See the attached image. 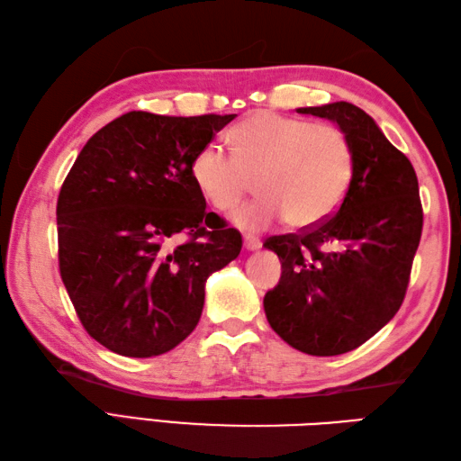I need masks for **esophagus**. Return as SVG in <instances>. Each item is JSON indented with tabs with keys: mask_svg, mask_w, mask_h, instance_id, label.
I'll use <instances>...</instances> for the list:
<instances>
[{
	"mask_svg": "<svg viewBox=\"0 0 461 461\" xmlns=\"http://www.w3.org/2000/svg\"><path fill=\"white\" fill-rule=\"evenodd\" d=\"M243 248H246L248 251L259 249L261 248V240L256 238V236H251V233H246V236H243Z\"/></svg>",
	"mask_w": 461,
	"mask_h": 461,
	"instance_id": "esophagus-1",
	"label": "esophagus"
}]
</instances>
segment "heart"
<instances>
[{
	"label": "heart",
	"mask_w": 461,
	"mask_h": 461,
	"mask_svg": "<svg viewBox=\"0 0 461 461\" xmlns=\"http://www.w3.org/2000/svg\"><path fill=\"white\" fill-rule=\"evenodd\" d=\"M233 154L210 142L195 152L192 180L215 210L231 212L258 178L261 198L238 213L243 228L285 218L295 230L325 221L345 198L352 146L339 126L261 111L230 131Z\"/></svg>",
	"instance_id": "1"
}]
</instances>
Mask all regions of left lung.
<instances>
[{"instance_id":"8db88e82","label":"left lung","mask_w":461,"mask_h":461,"mask_svg":"<svg viewBox=\"0 0 461 461\" xmlns=\"http://www.w3.org/2000/svg\"><path fill=\"white\" fill-rule=\"evenodd\" d=\"M297 113L339 124L352 146V176L335 215L263 243L283 269L263 307L287 345L335 357L375 337L402 305L422 202L414 166L358 106L340 101Z\"/></svg>"}]
</instances>
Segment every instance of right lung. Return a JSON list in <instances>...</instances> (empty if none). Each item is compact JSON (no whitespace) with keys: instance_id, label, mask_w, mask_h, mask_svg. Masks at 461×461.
I'll return each instance as SVG.
<instances>
[{"instance_id":"add662e5","label":"right lung","mask_w":461,"mask_h":461,"mask_svg":"<svg viewBox=\"0 0 461 461\" xmlns=\"http://www.w3.org/2000/svg\"><path fill=\"white\" fill-rule=\"evenodd\" d=\"M236 114L126 113L93 134L57 200L59 271L103 347L149 358L198 325L205 279L241 251L192 180V160Z\"/></svg>"}]
</instances>
